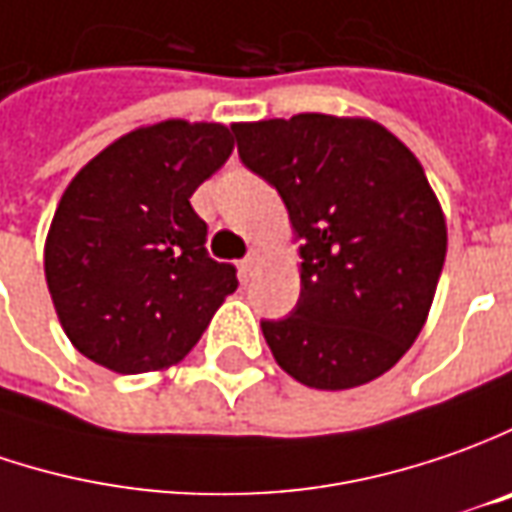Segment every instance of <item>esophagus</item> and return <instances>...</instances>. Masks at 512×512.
<instances>
[{
    "mask_svg": "<svg viewBox=\"0 0 512 512\" xmlns=\"http://www.w3.org/2000/svg\"><path fill=\"white\" fill-rule=\"evenodd\" d=\"M257 269H260V255H257V252H252V255H249L246 260H243V263H240V272L246 274V277H252Z\"/></svg>",
    "mask_w": 512,
    "mask_h": 512,
    "instance_id": "1",
    "label": "esophagus"
}]
</instances>
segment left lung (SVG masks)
Here are the masks:
<instances>
[{"mask_svg":"<svg viewBox=\"0 0 512 512\" xmlns=\"http://www.w3.org/2000/svg\"><path fill=\"white\" fill-rule=\"evenodd\" d=\"M300 240V300L263 320L277 365L317 391L394 368L428 320L448 226L416 155L357 115L300 113L232 127Z\"/></svg>","mask_w":512,"mask_h":512,"instance_id":"obj_1","label":"left lung"}]
</instances>
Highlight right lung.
I'll use <instances>...</instances> for the list:
<instances>
[{
	"label": "right lung",
	"instance_id": "obj_1",
	"mask_svg": "<svg viewBox=\"0 0 512 512\" xmlns=\"http://www.w3.org/2000/svg\"><path fill=\"white\" fill-rule=\"evenodd\" d=\"M235 150L232 127L167 118L115 138L67 184L45 277L67 340L115 374L181 362L238 289L206 255L192 192Z\"/></svg>",
	"mask_w": 512,
	"mask_h": 512
}]
</instances>
